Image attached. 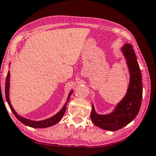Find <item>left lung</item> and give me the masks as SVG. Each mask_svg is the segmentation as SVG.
<instances>
[{
    "label": "left lung",
    "instance_id": "obj_1",
    "mask_svg": "<svg viewBox=\"0 0 156 156\" xmlns=\"http://www.w3.org/2000/svg\"><path fill=\"white\" fill-rule=\"evenodd\" d=\"M121 51L126 59L130 75L127 93L112 113L98 114L92 104L90 114L92 121L96 126L108 131L119 130L132 122L140 110L143 97L142 75L133 46L125 44Z\"/></svg>",
    "mask_w": 156,
    "mask_h": 156
}]
</instances>
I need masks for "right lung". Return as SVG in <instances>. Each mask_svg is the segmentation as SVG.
Segmentation results:
<instances>
[{"mask_svg": "<svg viewBox=\"0 0 156 156\" xmlns=\"http://www.w3.org/2000/svg\"><path fill=\"white\" fill-rule=\"evenodd\" d=\"M9 78H10V73H9V71H8L7 78H6V81H5V97H6V100L8 103V104H9L11 110L12 111V112L16 116V118L18 119V121H20L22 123H23L24 125H27V126L34 127V128L48 127L53 126V125L57 124V122L60 121V119H61L62 118V116H64L66 110L67 103L68 101H69L70 97L71 94L73 92V90L70 92V93H69V94H68V97L67 98L66 102L65 103V104L64 106H63L62 110H60L58 113L56 114L55 115H54L53 116H52L49 119L43 120V121H31V120L25 119V118H24V117H22L20 115H18V114L16 112L14 109L13 108L12 104H11L10 99H9Z\"/></svg>", "mask_w": 156, "mask_h": 156, "instance_id": "add662e5", "label": "right lung"}]
</instances>
